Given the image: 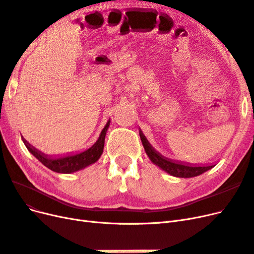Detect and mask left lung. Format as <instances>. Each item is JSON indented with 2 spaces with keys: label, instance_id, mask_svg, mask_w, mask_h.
Wrapping results in <instances>:
<instances>
[{
  "label": "left lung",
  "instance_id": "8db88e82",
  "mask_svg": "<svg viewBox=\"0 0 254 254\" xmlns=\"http://www.w3.org/2000/svg\"><path fill=\"white\" fill-rule=\"evenodd\" d=\"M139 135H140V139L143 144V148L145 150V153L148 154L149 158L154 165L158 166L161 170L166 171L172 176L175 177H183V178H190L198 176L204 172L213 168L215 165H208V166H193L189 165V163H185L181 161L171 160L169 158L163 157L161 154H159L157 151H155L153 146L148 141V139L142 134L141 129L139 130Z\"/></svg>",
  "mask_w": 254,
  "mask_h": 254
}]
</instances>
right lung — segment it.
<instances>
[{"label": "right lung", "mask_w": 254, "mask_h": 254, "mask_svg": "<svg viewBox=\"0 0 254 254\" xmlns=\"http://www.w3.org/2000/svg\"><path fill=\"white\" fill-rule=\"evenodd\" d=\"M109 120L106 122L105 127L101 130V134L98 138V140L91 146V148L78 153V154H72L67 155V156H61L59 158H53L52 156H47L44 153H41L36 148H34L31 144H29L25 139H23V142L25 144L27 150L34 155V156L43 163V165L48 168L50 170L57 172V173H64V174H69L72 172H77L79 170H82L88 166L93 165L98 159L100 158L101 154L103 152L104 148V139L106 130H108L110 127Z\"/></svg>", "instance_id": "1"}]
</instances>
